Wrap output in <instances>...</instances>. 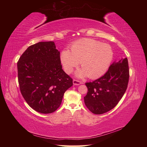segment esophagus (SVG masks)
Segmentation results:
<instances>
[{"instance_id":"obj_1","label":"esophagus","mask_w":147,"mask_h":147,"mask_svg":"<svg viewBox=\"0 0 147 147\" xmlns=\"http://www.w3.org/2000/svg\"><path fill=\"white\" fill-rule=\"evenodd\" d=\"M82 82H80L79 80H73V84L75 85H79L80 84H82Z\"/></svg>"}]
</instances>
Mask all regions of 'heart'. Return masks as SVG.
Listing matches in <instances>:
<instances>
[{
    "instance_id": "1",
    "label": "heart",
    "mask_w": 147,
    "mask_h": 147,
    "mask_svg": "<svg viewBox=\"0 0 147 147\" xmlns=\"http://www.w3.org/2000/svg\"><path fill=\"white\" fill-rule=\"evenodd\" d=\"M113 57L110 46L97 40L85 38L78 40L71 46V51L61 52V62L65 73L70 74L80 62L82 69L77 71L78 77L86 75L96 78L107 71Z\"/></svg>"
}]
</instances>
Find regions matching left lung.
Wrapping results in <instances>:
<instances>
[{"mask_svg":"<svg viewBox=\"0 0 147 147\" xmlns=\"http://www.w3.org/2000/svg\"><path fill=\"white\" fill-rule=\"evenodd\" d=\"M129 78L128 61L122 58L111 65L104 76L86 83L85 104L95 114H102L117 105L126 92Z\"/></svg>","mask_w":147,"mask_h":147,"instance_id":"obj_1","label":"left lung"}]
</instances>
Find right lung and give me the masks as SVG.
I'll return each mask as SVG.
<instances>
[{"label": "right lung", "mask_w": 147, "mask_h": 147, "mask_svg": "<svg viewBox=\"0 0 147 147\" xmlns=\"http://www.w3.org/2000/svg\"><path fill=\"white\" fill-rule=\"evenodd\" d=\"M20 89L31 107L42 114H51L61 105L73 79L62 70L60 52L54 42L30 46L18 61Z\"/></svg>", "instance_id": "1"}]
</instances>
